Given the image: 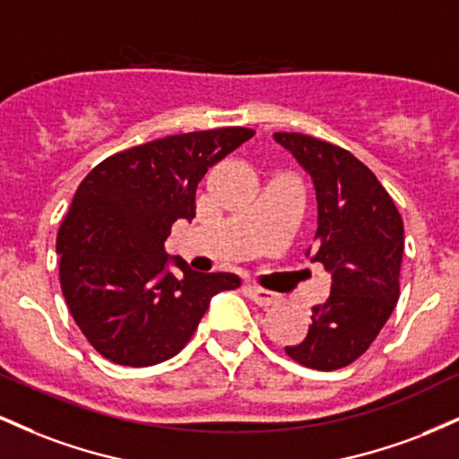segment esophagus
Masks as SVG:
<instances>
[{
  "instance_id": "esophagus-1",
  "label": "esophagus",
  "mask_w": 459,
  "mask_h": 459,
  "mask_svg": "<svg viewBox=\"0 0 459 459\" xmlns=\"http://www.w3.org/2000/svg\"><path fill=\"white\" fill-rule=\"evenodd\" d=\"M246 293H247V298H250L255 304H259V307H272V304H276L278 299H281L278 293L267 291V289H261V287H255V284H247Z\"/></svg>"
}]
</instances>
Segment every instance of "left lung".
<instances>
[{
	"mask_svg": "<svg viewBox=\"0 0 459 459\" xmlns=\"http://www.w3.org/2000/svg\"><path fill=\"white\" fill-rule=\"evenodd\" d=\"M310 175L317 233L310 261L330 272V298L313 308L307 339L284 347L317 371L347 367L368 350L399 299L403 222L377 177L350 151L304 134H273Z\"/></svg>",
	"mask_w": 459,
	"mask_h": 459,
	"instance_id": "left-lung-1",
	"label": "left lung"
}]
</instances>
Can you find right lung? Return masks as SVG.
<instances>
[{
  "label": "right lung",
  "instance_id": "right-lung-1",
  "mask_svg": "<svg viewBox=\"0 0 459 459\" xmlns=\"http://www.w3.org/2000/svg\"><path fill=\"white\" fill-rule=\"evenodd\" d=\"M252 135L244 127L168 135L116 152L79 183L57 233L60 284L103 358L125 367L168 360L186 347L212 298L239 287L237 273L194 272L168 255L166 239L177 220L196 215L200 178Z\"/></svg>",
  "mask_w": 459,
  "mask_h": 459
}]
</instances>
